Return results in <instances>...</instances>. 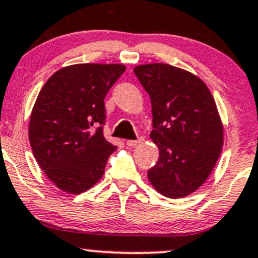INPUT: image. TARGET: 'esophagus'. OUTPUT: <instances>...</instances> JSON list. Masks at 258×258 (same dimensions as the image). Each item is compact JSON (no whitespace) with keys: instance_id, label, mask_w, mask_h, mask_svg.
I'll list each match as a JSON object with an SVG mask.
<instances>
[{"instance_id":"34e87169","label":"esophagus","mask_w":258,"mask_h":258,"mask_svg":"<svg viewBox=\"0 0 258 258\" xmlns=\"http://www.w3.org/2000/svg\"><path fill=\"white\" fill-rule=\"evenodd\" d=\"M143 141H144V138L140 137L138 140H136V141H127L126 144H127V146H130V147H135V146H137V144L142 143Z\"/></svg>"}]
</instances>
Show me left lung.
Segmentation results:
<instances>
[{"label":"left lung","instance_id":"obj_1","mask_svg":"<svg viewBox=\"0 0 258 258\" xmlns=\"http://www.w3.org/2000/svg\"><path fill=\"white\" fill-rule=\"evenodd\" d=\"M134 72L151 97V138L159 148L148 179L163 196H187L207 180L222 152L216 101L202 79L171 64H141Z\"/></svg>","mask_w":258,"mask_h":258}]
</instances>
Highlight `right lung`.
<instances>
[{
  "label": "right lung",
  "instance_id": "obj_1",
  "mask_svg": "<svg viewBox=\"0 0 258 258\" xmlns=\"http://www.w3.org/2000/svg\"><path fill=\"white\" fill-rule=\"evenodd\" d=\"M124 71L118 63L72 64L53 73L39 93L30 146L39 166L62 191L82 194L104 175L116 151L103 135L104 99Z\"/></svg>",
  "mask_w": 258,
  "mask_h": 258
}]
</instances>
